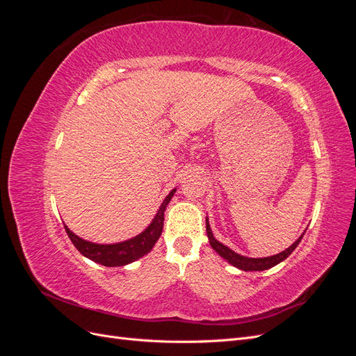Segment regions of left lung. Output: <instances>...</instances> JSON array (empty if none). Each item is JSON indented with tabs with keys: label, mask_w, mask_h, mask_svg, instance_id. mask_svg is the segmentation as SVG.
<instances>
[{
	"label": "left lung",
	"mask_w": 356,
	"mask_h": 356,
	"mask_svg": "<svg viewBox=\"0 0 356 356\" xmlns=\"http://www.w3.org/2000/svg\"><path fill=\"white\" fill-rule=\"evenodd\" d=\"M207 233H208V239H209V243L212 246V250L217 251V254H220L224 260H227L232 266L241 268V270H245V272H261V270H267V268H270L276 264H279L281 261H284L285 258L288 255H291V252H293L296 248L298 246L300 241L303 239V234L300 236V238L291 245L289 248H286L285 251H282L281 254H276V255H272V257H264V258H250V257H243V255H239L236 254L234 251H232L230 248H227L225 245H222L221 242H218L217 239L213 238L212 234V230L209 227V222L207 220Z\"/></svg>",
	"instance_id": "left-lung-1"
}]
</instances>
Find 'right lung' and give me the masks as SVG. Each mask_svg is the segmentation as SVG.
Returning <instances> with one entry per match:
<instances>
[{
	"instance_id": "obj_1",
	"label": "right lung",
	"mask_w": 356,
	"mask_h": 356,
	"mask_svg": "<svg viewBox=\"0 0 356 356\" xmlns=\"http://www.w3.org/2000/svg\"><path fill=\"white\" fill-rule=\"evenodd\" d=\"M175 191L177 190L174 188L165 197V200L160 204V208L156 213L154 220L152 221V224H149L141 234L135 236V238H132V239L120 242V243H113V245H99V243L88 242V241L79 238L77 234H74L65 225L68 238L71 239L74 246L80 251V254L90 258V260L95 263H99L106 267L126 266L152 251V248L160 238L161 230H163L165 209L168 207V203L170 202L172 196H174Z\"/></svg>"
}]
</instances>
